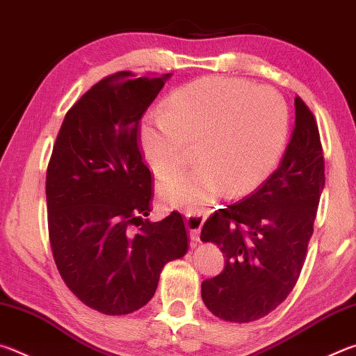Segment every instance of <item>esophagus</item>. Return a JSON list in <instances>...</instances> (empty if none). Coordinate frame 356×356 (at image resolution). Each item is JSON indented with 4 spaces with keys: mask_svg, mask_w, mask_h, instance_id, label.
Returning a JSON list of instances; mask_svg holds the SVG:
<instances>
[{
    "mask_svg": "<svg viewBox=\"0 0 356 356\" xmlns=\"http://www.w3.org/2000/svg\"><path fill=\"white\" fill-rule=\"evenodd\" d=\"M204 213L201 212H193V213H186L185 215V226L190 232V238L193 242H197L200 240V234H201V227L204 225Z\"/></svg>",
    "mask_w": 356,
    "mask_h": 356,
    "instance_id": "obj_1",
    "label": "esophagus"
}]
</instances>
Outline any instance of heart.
<instances>
[{
    "label": "heart",
    "instance_id": "b5f03b06",
    "mask_svg": "<svg viewBox=\"0 0 356 356\" xmlns=\"http://www.w3.org/2000/svg\"><path fill=\"white\" fill-rule=\"evenodd\" d=\"M289 136V106L270 86L243 78L202 76L174 91L140 125V146L156 176L185 165L196 144L200 165L159 185L165 207L201 212L227 191L240 196L273 171Z\"/></svg>",
    "mask_w": 356,
    "mask_h": 356
}]
</instances>
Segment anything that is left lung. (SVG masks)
Here are the masks:
<instances>
[{
	"mask_svg": "<svg viewBox=\"0 0 356 356\" xmlns=\"http://www.w3.org/2000/svg\"><path fill=\"white\" fill-rule=\"evenodd\" d=\"M323 186L318 129L309 108L295 97V127L278 170L202 226V242L218 245L226 257L225 270L201 284L212 314L246 323L287 298L303 267Z\"/></svg>",
	"mask_w": 356,
	"mask_h": 356,
	"instance_id": "obj_1",
	"label": "left lung"
}]
</instances>
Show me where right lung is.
I'll return each mask as SVG.
<instances>
[{"mask_svg": "<svg viewBox=\"0 0 356 356\" xmlns=\"http://www.w3.org/2000/svg\"><path fill=\"white\" fill-rule=\"evenodd\" d=\"M171 74L118 72L65 114L47 170L48 232L56 267L84 305L130 314L154 297L165 265L188 248L184 218L150 222L152 177L138 124Z\"/></svg>", "mask_w": 356, "mask_h": 356, "instance_id": "1", "label": "right lung"}]
</instances>
